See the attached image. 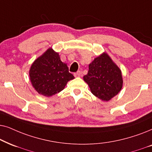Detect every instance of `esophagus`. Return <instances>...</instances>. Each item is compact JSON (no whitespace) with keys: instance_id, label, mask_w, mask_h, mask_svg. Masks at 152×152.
I'll list each match as a JSON object with an SVG mask.
<instances>
[{"instance_id":"obj_1","label":"esophagus","mask_w":152,"mask_h":152,"mask_svg":"<svg viewBox=\"0 0 152 152\" xmlns=\"http://www.w3.org/2000/svg\"><path fill=\"white\" fill-rule=\"evenodd\" d=\"M80 75H81V72H80V71H78V72L75 73L74 76H75V77H79V76H80Z\"/></svg>"}]
</instances>
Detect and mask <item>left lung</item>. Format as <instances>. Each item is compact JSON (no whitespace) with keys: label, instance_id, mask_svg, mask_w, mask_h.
I'll return each mask as SVG.
<instances>
[{"label":"left lung","instance_id":"left-lung-1","mask_svg":"<svg viewBox=\"0 0 152 152\" xmlns=\"http://www.w3.org/2000/svg\"><path fill=\"white\" fill-rule=\"evenodd\" d=\"M83 80L90 87L91 92L104 102H108L122 90V72L106 52L103 53L89 64L88 74Z\"/></svg>","mask_w":152,"mask_h":152}]
</instances>
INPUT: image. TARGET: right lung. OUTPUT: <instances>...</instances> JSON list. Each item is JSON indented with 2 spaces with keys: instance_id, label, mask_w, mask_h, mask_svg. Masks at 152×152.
<instances>
[{
  "instance_id": "right-lung-1",
  "label": "right lung",
  "mask_w": 152,
  "mask_h": 152,
  "mask_svg": "<svg viewBox=\"0 0 152 152\" xmlns=\"http://www.w3.org/2000/svg\"><path fill=\"white\" fill-rule=\"evenodd\" d=\"M32 86L39 94L51 96L64 90L74 76L69 72L66 64L60 60L59 53L48 48L32 64L29 70Z\"/></svg>"
}]
</instances>
